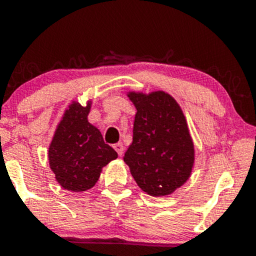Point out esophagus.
<instances>
[{
	"label": "esophagus",
	"mask_w": 256,
	"mask_h": 256,
	"mask_svg": "<svg viewBox=\"0 0 256 256\" xmlns=\"http://www.w3.org/2000/svg\"><path fill=\"white\" fill-rule=\"evenodd\" d=\"M113 148L116 149V152H118L119 156H122V154H124V146H122V143H116V144L113 146Z\"/></svg>",
	"instance_id": "1"
}]
</instances>
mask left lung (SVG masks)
<instances>
[{
  "label": "left lung",
  "instance_id": "8db88e82",
  "mask_svg": "<svg viewBox=\"0 0 256 256\" xmlns=\"http://www.w3.org/2000/svg\"><path fill=\"white\" fill-rule=\"evenodd\" d=\"M137 113L132 143L124 161L138 186L152 196H165L182 186L194 165V144L184 114L164 91L130 92Z\"/></svg>",
  "mask_w": 256,
  "mask_h": 256
}]
</instances>
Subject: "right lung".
<instances>
[{"instance_id":"1","label":"right lung","mask_w":256,"mask_h":256,"mask_svg":"<svg viewBox=\"0 0 256 256\" xmlns=\"http://www.w3.org/2000/svg\"><path fill=\"white\" fill-rule=\"evenodd\" d=\"M86 107L74 104L64 112L49 146V164L64 189L85 192L98 180L102 167L118 158L106 144L95 126L88 122Z\"/></svg>"}]
</instances>
